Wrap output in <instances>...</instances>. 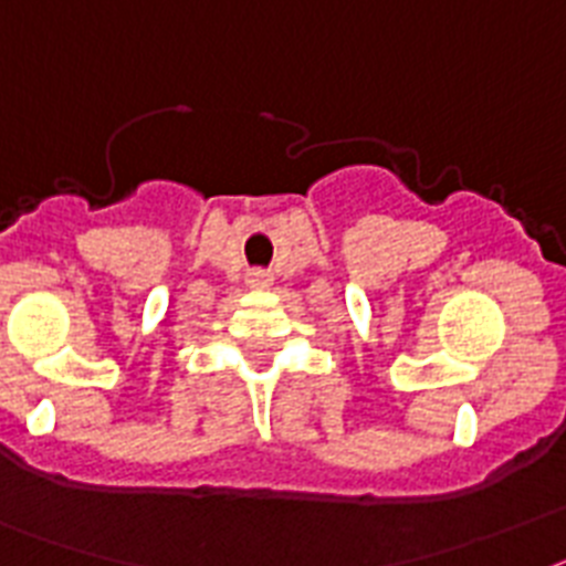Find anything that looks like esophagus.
<instances>
[{"instance_id":"esophagus-1","label":"esophagus","mask_w":566,"mask_h":566,"mask_svg":"<svg viewBox=\"0 0 566 566\" xmlns=\"http://www.w3.org/2000/svg\"><path fill=\"white\" fill-rule=\"evenodd\" d=\"M252 282H255V284H270V282H273V279H270V273L259 270V273H252Z\"/></svg>"}]
</instances>
